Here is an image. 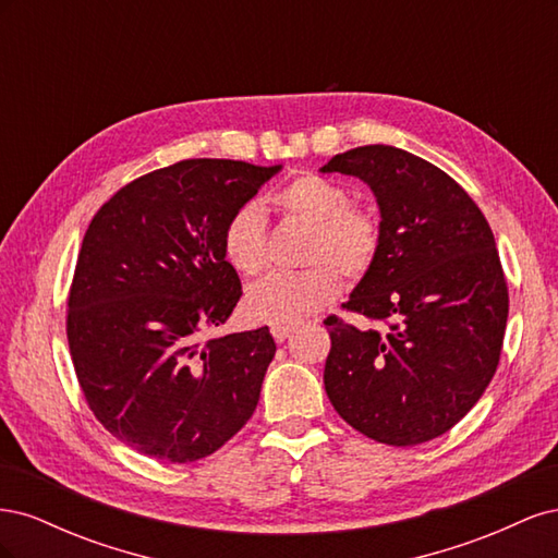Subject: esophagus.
Here are the masks:
<instances>
[{
  "label": "esophagus",
  "instance_id": "34e87169",
  "mask_svg": "<svg viewBox=\"0 0 558 558\" xmlns=\"http://www.w3.org/2000/svg\"><path fill=\"white\" fill-rule=\"evenodd\" d=\"M295 328H298V320H281V318L269 320V330H272L277 342H283Z\"/></svg>",
  "mask_w": 558,
  "mask_h": 558
}]
</instances>
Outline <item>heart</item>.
I'll return each mask as SVG.
<instances>
[{
	"instance_id": "heart-1",
	"label": "heart",
	"mask_w": 558,
	"mask_h": 558,
	"mask_svg": "<svg viewBox=\"0 0 558 558\" xmlns=\"http://www.w3.org/2000/svg\"><path fill=\"white\" fill-rule=\"evenodd\" d=\"M272 207L312 226L300 272L269 275L246 293V312L256 318L298 320L318 312L342 291V275L359 279L373 269L381 248V223L373 209L351 202L342 183L302 172L272 195ZM221 248L228 265L244 277L267 267V223L256 202L238 207L223 226Z\"/></svg>"
}]
</instances>
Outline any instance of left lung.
I'll use <instances>...</instances> for the list:
<instances>
[{
	"instance_id": "1",
	"label": "left lung",
	"mask_w": 558,
	"mask_h": 558,
	"mask_svg": "<svg viewBox=\"0 0 558 558\" xmlns=\"http://www.w3.org/2000/svg\"><path fill=\"white\" fill-rule=\"evenodd\" d=\"M320 172L365 181L381 214L379 256L342 307L384 326L324 320L326 393L377 442H428L459 424L496 375L510 298L494 232L459 183L402 148H351Z\"/></svg>"
}]
</instances>
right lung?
Instances as JSON below:
<instances>
[{
	"label": "right lung",
	"instance_id": "1",
	"mask_svg": "<svg viewBox=\"0 0 558 558\" xmlns=\"http://www.w3.org/2000/svg\"><path fill=\"white\" fill-rule=\"evenodd\" d=\"M279 170L181 160L123 185L86 230L66 300L72 363L99 424L150 459H205L256 410L269 328L202 332L242 298L223 226Z\"/></svg>",
	"mask_w": 558,
	"mask_h": 558
}]
</instances>
